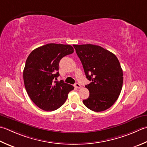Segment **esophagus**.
<instances>
[{"instance_id": "34e87169", "label": "esophagus", "mask_w": 147, "mask_h": 147, "mask_svg": "<svg viewBox=\"0 0 147 147\" xmlns=\"http://www.w3.org/2000/svg\"><path fill=\"white\" fill-rule=\"evenodd\" d=\"M74 87L76 88H82V86L80 85V84H79V83H75V85H74Z\"/></svg>"}]
</instances>
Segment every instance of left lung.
Here are the masks:
<instances>
[{
  "label": "left lung",
  "mask_w": 147,
  "mask_h": 147,
  "mask_svg": "<svg viewBox=\"0 0 147 147\" xmlns=\"http://www.w3.org/2000/svg\"><path fill=\"white\" fill-rule=\"evenodd\" d=\"M87 78L89 97L83 104L96 112L110 108L119 97L123 84V71L117 57L100 46L74 45Z\"/></svg>",
  "instance_id": "left-lung-1"
}]
</instances>
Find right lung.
I'll list each match as a JSON object with an SVG mask.
<instances>
[{
    "instance_id": "right-lung-1",
    "label": "right lung",
    "mask_w": 147,
    "mask_h": 147,
    "mask_svg": "<svg viewBox=\"0 0 147 147\" xmlns=\"http://www.w3.org/2000/svg\"><path fill=\"white\" fill-rule=\"evenodd\" d=\"M73 52L71 45L50 43L35 49L28 55L24 70L25 87L30 99L41 110L51 111L59 108L74 89L62 80H54L60 75V60Z\"/></svg>"
}]
</instances>
